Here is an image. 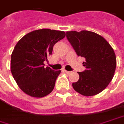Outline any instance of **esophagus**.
Returning a JSON list of instances; mask_svg holds the SVG:
<instances>
[{"label":"esophagus","mask_w":124,"mask_h":124,"mask_svg":"<svg viewBox=\"0 0 124 124\" xmlns=\"http://www.w3.org/2000/svg\"><path fill=\"white\" fill-rule=\"evenodd\" d=\"M63 71H64V72H65V73H66V74H70V73H71V71H67V70H65V69H64Z\"/></svg>","instance_id":"1"}]
</instances>
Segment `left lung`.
Returning a JSON list of instances; mask_svg holds the SVG:
<instances>
[{"label":"left lung","mask_w":124,"mask_h":124,"mask_svg":"<svg viewBox=\"0 0 124 124\" xmlns=\"http://www.w3.org/2000/svg\"><path fill=\"white\" fill-rule=\"evenodd\" d=\"M67 38L78 56L85 58V70L78 72L79 79L73 88L84 96L101 93L114 77L116 59L109 43L101 36L89 31H67Z\"/></svg>","instance_id":"8db88e82"}]
</instances>
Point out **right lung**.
<instances>
[{"instance_id":"1","label":"right lung","mask_w":124,"mask_h":124,"mask_svg":"<svg viewBox=\"0 0 124 124\" xmlns=\"http://www.w3.org/2000/svg\"><path fill=\"white\" fill-rule=\"evenodd\" d=\"M62 31L43 29L24 36L11 55L10 70L19 88L28 95L43 98L50 94L61 71L44 67L53 46L65 37Z\"/></svg>"}]
</instances>
